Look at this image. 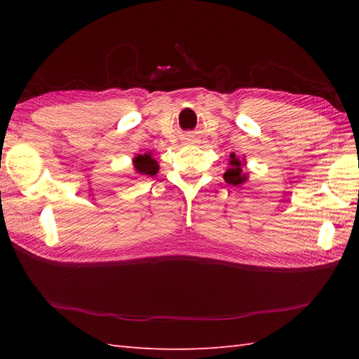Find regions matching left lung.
<instances>
[{
  "instance_id": "1",
  "label": "left lung",
  "mask_w": 359,
  "mask_h": 359,
  "mask_svg": "<svg viewBox=\"0 0 359 359\" xmlns=\"http://www.w3.org/2000/svg\"><path fill=\"white\" fill-rule=\"evenodd\" d=\"M242 166H243L242 160H239L238 157H236L234 152H231V154H230V168H228V170L224 174V179H225L226 184H230L233 187L245 184L247 174L242 172Z\"/></svg>"
}]
</instances>
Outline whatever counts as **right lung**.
I'll return each instance as SVG.
<instances>
[{"instance_id":"right-lung-1","label":"right lung","mask_w":359,"mask_h":359,"mask_svg":"<svg viewBox=\"0 0 359 359\" xmlns=\"http://www.w3.org/2000/svg\"><path fill=\"white\" fill-rule=\"evenodd\" d=\"M134 170L135 174L139 175H156L158 171V163L156 162V158H152V156L149 152L147 154H139L134 157Z\"/></svg>"}]
</instances>
